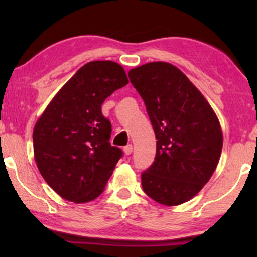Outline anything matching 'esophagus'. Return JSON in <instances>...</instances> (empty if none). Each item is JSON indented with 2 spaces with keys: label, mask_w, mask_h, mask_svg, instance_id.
<instances>
[{
  "label": "esophagus",
  "mask_w": 257,
  "mask_h": 257,
  "mask_svg": "<svg viewBox=\"0 0 257 257\" xmlns=\"http://www.w3.org/2000/svg\"><path fill=\"white\" fill-rule=\"evenodd\" d=\"M132 151H133V146L131 145V144H128V145H126L124 147V152H125L126 156H130V154L132 153Z\"/></svg>",
  "instance_id": "obj_1"
}]
</instances>
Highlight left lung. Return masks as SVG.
Returning a JSON list of instances; mask_svg holds the SVG:
<instances>
[{
    "mask_svg": "<svg viewBox=\"0 0 257 257\" xmlns=\"http://www.w3.org/2000/svg\"><path fill=\"white\" fill-rule=\"evenodd\" d=\"M128 78L158 139L154 161L142 173L144 192L161 205H181L215 171L223 140L220 122L201 92L170 63L132 69Z\"/></svg>",
    "mask_w": 257,
    "mask_h": 257,
    "instance_id": "obj_1",
    "label": "left lung"
}]
</instances>
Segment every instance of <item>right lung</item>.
<instances>
[{
	"label": "right lung",
	"mask_w": 257,
	"mask_h": 257,
	"mask_svg": "<svg viewBox=\"0 0 257 257\" xmlns=\"http://www.w3.org/2000/svg\"><path fill=\"white\" fill-rule=\"evenodd\" d=\"M127 83L117 63H87L58 91L35 125L37 167L63 199L89 202L104 192L122 151L111 145V122L101 113V104Z\"/></svg>",
	"instance_id": "add662e5"
}]
</instances>
